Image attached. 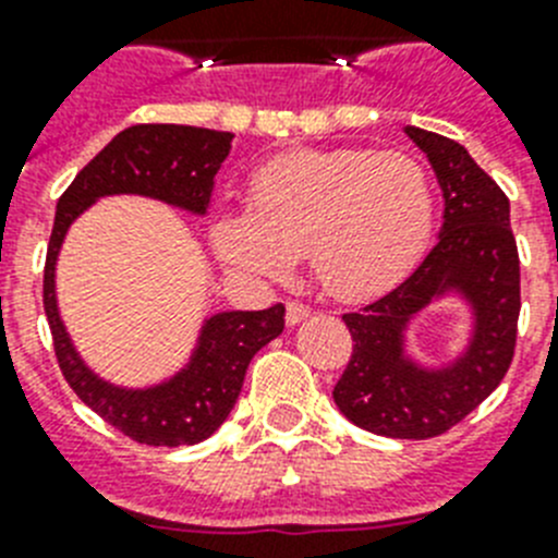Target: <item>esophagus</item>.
<instances>
[{"label": "esophagus", "mask_w": 558, "mask_h": 558, "mask_svg": "<svg viewBox=\"0 0 558 558\" xmlns=\"http://www.w3.org/2000/svg\"><path fill=\"white\" fill-rule=\"evenodd\" d=\"M310 315H313V310H310L307 304L290 302L288 313H284V322H288V327H295V324H302L304 318H310Z\"/></svg>", "instance_id": "esophagus-1"}]
</instances>
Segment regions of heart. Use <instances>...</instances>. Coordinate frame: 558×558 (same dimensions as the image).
<instances>
[{
    "label": "heart",
    "instance_id": "heart-1",
    "mask_svg": "<svg viewBox=\"0 0 558 558\" xmlns=\"http://www.w3.org/2000/svg\"><path fill=\"white\" fill-rule=\"evenodd\" d=\"M433 186L405 153L295 150L259 167L251 209L220 211L211 245L245 274L279 279L307 251L315 282L340 302L397 288L425 254Z\"/></svg>",
    "mask_w": 558,
    "mask_h": 558
}]
</instances>
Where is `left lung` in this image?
I'll return each mask as SVG.
<instances>
[{"instance_id":"obj_1","label":"left lung","mask_w":558,"mask_h":558,"mask_svg":"<svg viewBox=\"0 0 558 558\" xmlns=\"http://www.w3.org/2000/svg\"><path fill=\"white\" fill-rule=\"evenodd\" d=\"M436 172L445 215L438 243L405 282L347 313L352 357L332 399L357 427L388 438H433L475 411L506 377L520 318V256L509 198L466 147L405 125ZM458 294L473 315L468 347L441 367L407 354V329L430 303Z\"/></svg>"}]
</instances>
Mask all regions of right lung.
<instances>
[{
	"label": "right lung",
	"instance_id": "right-lung-1",
	"mask_svg": "<svg viewBox=\"0 0 558 558\" xmlns=\"http://www.w3.org/2000/svg\"><path fill=\"white\" fill-rule=\"evenodd\" d=\"M234 133L195 125H133L120 131L63 192L44 265V313L72 391L128 438L150 447L198 445L234 408L248 363L284 329V307L223 310L201 327L190 360L156 386H113L86 366L58 313L56 265L66 231L108 195H142L204 218L215 175Z\"/></svg>",
	"mask_w": 558,
	"mask_h": 558
}]
</instances>
